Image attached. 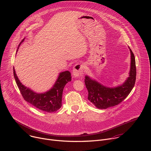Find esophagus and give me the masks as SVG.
<instances>
[{
  "instance_id": "34e87169",
  "label": "esophagus",
  "mask_w": 151,
  "mask_h": 151,
  "mask_svg": "<svg viewBox=\"0 0 151 151\" xmlns=\"http://www.w3.org/2000/svg\"><path fill=\"white\" fill-rule=\"evenodd\" d=\"M84 66L82 64H77L74 66L73 70V75L75 78L79 77V76L82 75L84 73Z\"/></svg>"
}]
</instances>
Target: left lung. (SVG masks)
I'll return each instance as SVG.
<instances>
[{
  "instance_id": "obj_1",
  "label": "left lung",
  "mask_w": 151,
  "mask_h": 151,
  "mask_svg": "<svg viewBox=\"0 0 151 151\" xmlns=\"http://www.w3.org/2000/svg\"><path fill=\"white\" fill-rule=\"evenodd\" d=\"M131 66L129 77L122 85L109 88L103 85L97 81L85 76V84L88 90V99L98 109H107L118 105L130 93L133 88L136 78L135 57L132 50Z\"/></svg>"
}]
</instances>
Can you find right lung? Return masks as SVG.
<instances>
[{"mask_svg":"<svg viewBox=\"0 0 151 151\" xmlns=\"http://www.w3.org/2000/svg\"><path fill=\"white\" fill-rule=\"evenodd\" d=\"M24 38L17 48V52L21 44L24 40ZM14 76L18 87L24 99L30 103L40 111L51 113L58 111L61 107L62 94L64 87L66 84L72 80L71 73L69 71L61 72L53 85L52 88L44 93H36L25 87L18 79L14 68Z\"/></svg>","mask_w":151,"mask_h":151,"instance_id":"obj_1","label":"right lung"}]
</instances>
